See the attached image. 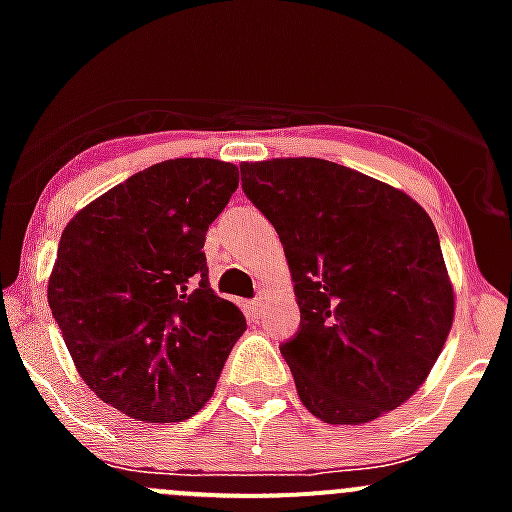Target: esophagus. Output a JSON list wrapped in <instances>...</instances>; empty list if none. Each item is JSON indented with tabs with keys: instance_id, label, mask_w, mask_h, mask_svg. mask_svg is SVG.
<instances>
[{
	"instance_id": "1",
	"label": "esophagus",
	"mask_w": 512,
	"mask_h": 512,
	"mask_svg": "<svg viewBox=\"0 0 512 512\" xmlns=\"http://www.w3.org/2000/svg\"><path fill=\"white\" fill-rule=\"evenodd\" d=\"M262 304H265V299H262V297L252 299V302H247V312H250L252 317H257V314L262 312Z\"/></svg>"
}]
</instances>
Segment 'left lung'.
Wrapping results in <instances>:
<instances>
[{
	"instance_id": "left-lung-1",
	"label": "left lung",
	"mask_w": 512,
	"mask_h": 512,
	"mask_svg": "<svg viewBox=\"0 0 512 512\" xmlns=\"http://www.w3.org/2000/svg\"><path fill=\"white\" fill-rule=\"evenodd\" d=\"M240 173L292 272L302 319L280 352L299 401L347 426L409 401L456 312L426 210L404 190L322 158L257 160Z\"/></svg>"
}]
</instances>
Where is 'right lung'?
Returning <instances> with one entry per match:
<instances>
[{
  "mask_svg": "<svg viewBox=\"0 0 512 512\" xmlns=\"http://www.w3.org/2000/svg\"><path fill=\"white\" fill-rule=\"evenodd\" d=\"M237 165L175 158L131 175L61 232L49 307L76 371L121 414L185 421L213 396L245 314L208 282L205 232Z\"/></svg>",
  "mask_w": 512,
  "mask_h": 512,
  "instance_id": "obj_1",
  "label": "right lung"
}]
</instances>
